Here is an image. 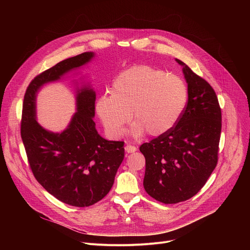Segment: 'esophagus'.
Returning a JSON list of instances; mask_svg holds the SVG:
<instances>
[{"mask_svg":"<svg viewBox=\"0 0 250 250\" xmlns=\"http://www.w3.org/2000/svg\"><path fill=\"white\" fill-rule=\"evenodd\" d=\"M125 152H127V153H134V152L137 151V148H136L135 146H133V145H126V146L125 147Z\"/></svg>","mask_w":250,"mask_h":250,"instance_id":"obj_1","label":"esophagus"}]
</instances>
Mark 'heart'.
Segmentation results:
<instances>
[{
	"label": "heart",
	"mask_w": 250,
	"mask_h": 250,
	"mask_svg": "<svg viewBox=\"0 0 250 250\" xmlns=\"http://www.w3.org/2000/svg\"><path fill=\"white\" fill-rule=\"evenodd\" d=\"M188 100V89L180 77L152 65L136 64L116 76L111 94L101 96L95 109L112 138L123 135L130 116L135 121L130 137L138 139L146 132L159 137L175 126Z\"/></svg>",
	"instance_id": "heart-1"
}]
</instances>
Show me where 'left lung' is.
Here are the masks:
<instances>
[{
	"label": "left lung",
	"mask_w": 250,
	"mask_h": 250,
	"mask_svg": "<svg viewBox=\"0 0 250 250\" xmlns=\"http://www.w3.org/2000/svg\"><path fill=\"white\" fill-rule=\"evenodd\" d=\"M182 65L188 89L187 107L175 126L166 134L144 143V188L163 204L185 202L206 185L218 162L222 114L214 89Z\"/></svg>",
	"instance_id": "left-lung-1"
}]
</instances>
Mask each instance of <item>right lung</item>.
Returning a JSON list of instances; mask_svg holds the SVG:
<instances>
[{"label": "right lung", "instance_id": "right-lung-1", "mask_svg": "<svg viewBox=\"0 0 250 250\" xmlns=\"http://www.w3.org/2000/svg\"><path fill=\"white\" fill-rule=\"evenodd\" d=\"M93 58L94 52H83L37 75L24 95L21 120V138L36 180L59 201L80 208L109 192L124 160L125 143L98 134L93 121L96 94L90 85L76 88V113L61 133L36 122V95L43 85L61 80Z\"/></svg>", "mask_w": 250, "mask_h": 250}]
</instances>
